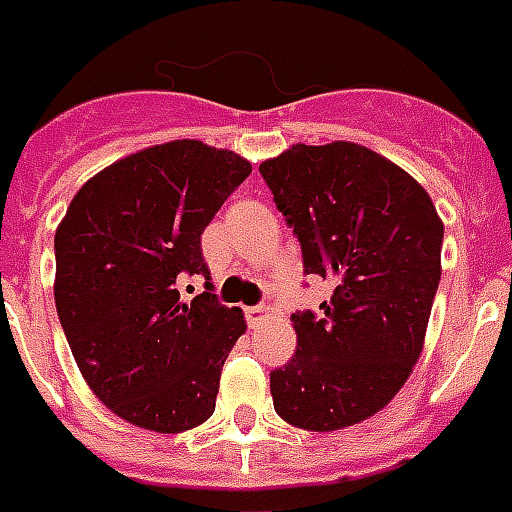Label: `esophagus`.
<instances>
[{"mask_svg": "<svg viewBox=\"0 0 512 512\" xmlns=\"http://www.w3.org/2000/svg\"><path fill=\"white\" fill-rule=\"evenodd\" d=\"M244 314H247V325L257 327V325H263L271 311H268V306H249Z\"/></svg>", "mask_w": 512, "mask_h": 512, "instance_id": "esophagus-1", "label": "esophagus"}]
</instances>
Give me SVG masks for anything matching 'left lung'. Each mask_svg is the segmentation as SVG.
Returning a JSON list of instances; mask_svg holds the SVG:
<instances>
[{
    "mask_svg": "<svg viewBox=\"0 0 512 512\" xmlns=\"http://www.w3.org/2000/svg\"><path fill=\"white\" fill-rule=\"evenodd\" d=\"M260 174L298 236L303 273L333 287L319 317L292 314L298 349L271 370L273 408L311 432L351 427L381 411L419 360L443 222L411 174L362 144H295Z\"/></svg>",
    "mask_w": 512,
    "mask_h": 512,
    "instance_id": "8db88e82",
    "label": "left lung"
}]
</instances>
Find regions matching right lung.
<instances>
[{
  "mask_svg": "<svg viewBox=\"0 0 512 512\" xmlns=\"http://www.w3.org/2000/svg\"><path fill=\"white\" fill-rule=\"evenodd\" d=\"M252 174L195 139L134 152L88 179L56 230V311L93 395L120 419L185 432L214 413L222 365L247 330L212 292L201 233ZM182 275L207 290L187 304Z\"/></svg>",
  "mask_w": 512,
  "mask_h": 512,
  "instance_id": "right-lung-1",
  "label": "right lung"
}]
</instances>
